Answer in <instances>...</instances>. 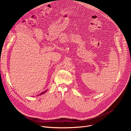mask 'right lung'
<instances>
[{
	"label": "right lung",
	"instance_id": "add662e5",
	"mask_svg": "<svg viewBox=\"0 0 131 131\" xmlns=\"http://www.w3.org/2000/svg\"><path fill=\"white\" fill-rule=\"evenodd\" d=\"M47 90H46V91H44V92H42V93H40V94H39V95H42V94H44V93H46V92H47Z\"/></svg>",
	"mask_w": 131,
	"mask_h": 131
}]
</instances>
